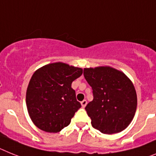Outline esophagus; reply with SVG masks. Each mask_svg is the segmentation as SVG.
Returning <instances> with one entry per match:
<instances>
[{"label": "esophagus", "instance_id": "obj_1", "mask_svg": "<svg viewBox=\"0 0 156 156\" xmlns=\"http://www.w3.org/2000/svg\"><path fill=\"white\" fill-rule=\"evenodd\" d=\"M81 105H82V108H85L86 105H87V101H86V100H83L82 101V102H81Z\"/></svg>", "mask_w": 156, "mask_h": 156}]
</instances>
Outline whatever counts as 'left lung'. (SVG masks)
I'll return each instance as SVG.
<instances>
[{
    "label": "left lung",
    "instance_id": "8db88e82",
    "mask_svg": "<svg viewBox=\"0 0 156 156\" xmlns=\"http://www.w3.org/2000/svg\"><path fill=\"white\" fill-rule=\"evenodd\" d=\"M83 74L93 90L94 100L85 108L92 126L105 134L126 129L137 106L133 82L123 72L110 66L85 68Z\"/></svg>",
    "mask_w": 156,
    "mask_h": 156
}]
</instances>
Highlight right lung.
Masks as SVG:
<instances>
[{
  "label": "right lung",
  "instance_id": "obj_1",
  "mask_svg": "<svg viewBox=\"0 0 156 156\" xmlns=\"http://www.w3.org/2000/svg\"><path fill=\"white\" fill-rule=\"evenodd\" d=\"M82 74V68L63 62L48 64L34 73L27 86L26 104L36 127L48 133H58L70 125L81 108L71 84Z\"/></svg>",
  "mask_w": 156,
  "mask_h": 156
}]
</instances>
